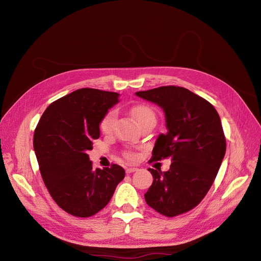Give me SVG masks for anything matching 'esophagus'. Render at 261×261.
Returning a JSON list of instances; mask_svg holds the SVG:
<instances>
[{"mask_svg":"<svg viewBox=\"0 0 261 261\" xmlns=\"http://www.w3.org/2000/svg\"><path fill=\"white\" fill-rule=\"evenodd\" d=\"M125 171H126V173H127V174H130V173L136 172V171H137V168H135V167H129V168H126Z\"/></svg>","mask_w":261,"mask_h":261,"instance_id":"34e87169","label":"esophagus"}]
</instances>
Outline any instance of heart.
<instances>
[{
    "label": "heart",
    "instance_id": "heart-1",
    "mask_svg": "<svg viewBox=\"0 0 261 261\" xmlns=\"http://www.w3.org/2000/svg\"><path fill=\"white\" fill-rule=\"evenodd\" d=\"M129 113L132 117L135 120V122L140 126L144 123L148 121H154L155 122V114L153 110L150 108L147 105H136L129 109ZM115 111L111 110L106 113V115L102 117V120L100 122V129L102 133L109 134L111 133L114 126L115 122ZM123 156L125 159H127L129 161H134L136 159V153L132 151V150H124L123 151Z\"/></svg>",
    "mask_w": 261,
    "mask_h": 261
}]
</instances>
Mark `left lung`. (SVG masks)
Listing matches in <instances>:
<instances>
[{
  "label": "left lung",
  "instance_id": "left-lung-1",
  "mask_svg": "<svg viewBox=\"0 0 261 261\" xmlns=\"http://www.w3.org/2000/svg\"><path fill=\"white\" fill-rule=\"evenodd\" d=\"M136 94L165 114L168 132L158 137L150 161H173L167 172L148 169L153 181L146 202L165 217L183 215L204 198L222 163L226 143L220 116L209 101L183 87L162 86Z\"/></svg>",
  "mask_w": 261,
  "mask_h": 261
}]
</instances>
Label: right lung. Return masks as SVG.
<instances>
[{
	"mask_svg": "<svg viewBox=\"0 0 261 261\" xmlns=\"http://www.w3.org/2000/svg\"><path fill=\"white\" fill-rule=\"evenodd\" d=\"M118 93L82 88L46 108L35 129L34 148L45 187L58 206L80 218L94 216L112 198L125 171L117 164L92 169L88 152L99 124Z\"/></svg>",
	"mask_w": 261,
	"mask_h": 261,
	"instance_id": "1",
	"label": "right lung"
}]
</instances>
